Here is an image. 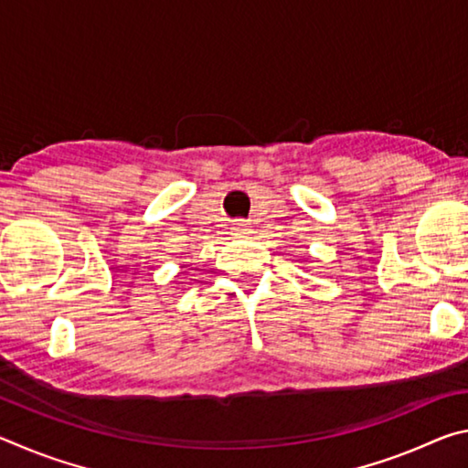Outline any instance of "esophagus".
Listing matches in <instances>:
<instances>
[{"mask_svg":"<svg viewBox=\"0 0 468 468\" xmlns=\"http://www.w3.org/2000/svg\"><path fill=\"white\" fill-rule=\"evenodd\" d=\"M233 235L235 237H245V235H248V223H243V220H235V223H233Z\"/></svg>","mask_w":468,"mask_h":468,"instance_id":"1","label":"esophagus"}]
</instances>
